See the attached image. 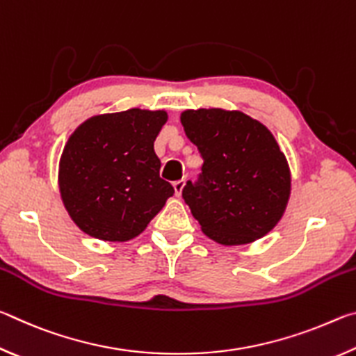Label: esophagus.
<instances>
[{"label": "esophagus", "instance_id": "34e87169", "mask_svg": "<svg viewBox=\"0 0 356 356\" xmlns=\"http://www.w3.org/2000/svg\"><path fill=\"white\" fill-rule=\"evenodd\" d=\"M172 186H174V191H176V195L180 196V195H182V190L185 186V180H177V182L172 184Z\"/></svg>", "mask_w": 356, "mask_h": 356}]
</instances>
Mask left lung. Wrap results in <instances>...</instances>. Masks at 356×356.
Segmentation results:
<instances>
[{
    "instance_id": "left-lung-1",
    "label": "left lung",
    "mask_w": 356,
    "mask_h": 356,
    "mask_svg": "<svg viewBox=\"0 0 356 356\" xmlns=\"http://www.w3.org/2000/svg\"><path fill=\"white\" fill-rule=\"evenodd\" d=\"M204 163L184 201L202 232L222 245H245L272 231L291 195L284 154L268 129L240 111L186 110L180 116Z\"/></svg>"
}]
</instances>
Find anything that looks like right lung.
I'll return each mask as SVG.
<instances>
[{"label": "right lung", "mask_w": 356, "mask_h": 356, "mask_svg": "<svg viewBox=\"0 0 356 356\" xmlns=\"http://www.w3.org/2000/svg\"><path fill=\"white\" fill-rule=\"evenodd\" d=\"M166 119V111L134 108L94 116L72 134L59 163V191L83 232L125 242L174 195L154 150Z\"/></svg>", "instance_id": "1"}]
</instances>
